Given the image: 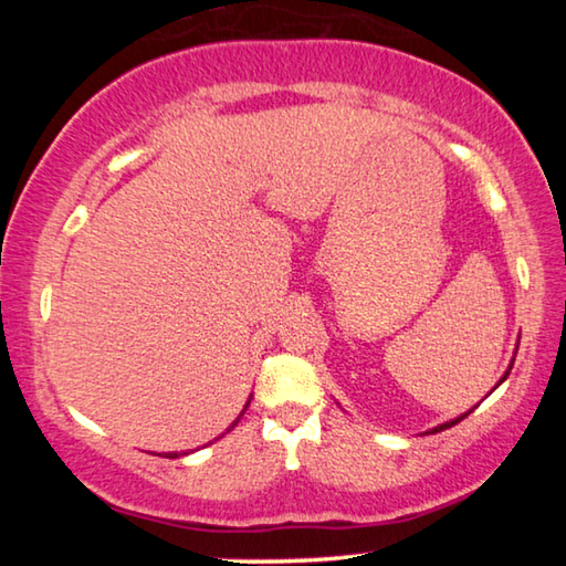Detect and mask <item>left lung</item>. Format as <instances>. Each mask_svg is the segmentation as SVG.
<instances>
[{"mask_svg": "<svg viewBox=\"0 0 566 566\" xmlns=\"http://www.w3.org/2000/svg\"><path fill=\"white\" fill-rule=\"evenodd\" d=\"M514 364V361H512ZM512 364H510V369H512ZM510 369H506L504 371V377L500 379V381H504L506 377H510ZM469 411H472V409H469ZM469 411H464V415L462 417H457V419H452V421H444V424H439V427H434V429H429V432H432V434H437V432H442V429H449V427H454V424H459V421H462L467 415H469Z\"/></svg>", "mask_w": 566, "mask_h": 566, "instance_id": "8db88e82", "label": "left lung"}]
</instances>
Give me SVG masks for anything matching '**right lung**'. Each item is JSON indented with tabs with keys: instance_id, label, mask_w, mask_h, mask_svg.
Wrapping results in <instances>:
<instances>
[{
	"instance_id": "add662e5",
	"label": "right lung",
	"mask_w": 566,
	"mask_h": 566,
	"mask_svg": "<svg viewBox=\"0 0 566 566\" xmlns=\"http://www.w3.org/2000/svg\"><path fill=\"white\" fill-rule=\"evenodd\" d=\"M247 407H249V401H247ZM247 407L242 409V415H244V411H247ZM242 415H239V417H242ZM239 417H237V419L232 421V427H229V429H234V427H237V421H239ZM229 429H227V432H229ZM181 454H187V452H181ZM181 454H179V452H167L165 457H169V459H177V457H181Z\"/></svg>"
}]
</instances>
